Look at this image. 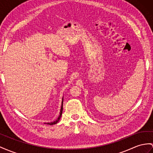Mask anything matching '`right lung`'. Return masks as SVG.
<instances>
[{"mask_svg": "<svg viewBox=\"0 0 153 153\" xmlns=\"http://www.w3.org/2000/svg\"><path fill=\"white\" fill-rule=\"evenodd\" d=\"M62 106H63V97H62V103H61V110H60V113H59V116H58L57 119L56 120H55L54 121H53V122H50V123H46V124H48V125H54V124H56L59 120H60L61 117V115H62Z\"/></svg>", "mask_w": 153, "mask_h": 153, "instance_id": "1", "label": "right lung"}]
</instances>
